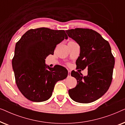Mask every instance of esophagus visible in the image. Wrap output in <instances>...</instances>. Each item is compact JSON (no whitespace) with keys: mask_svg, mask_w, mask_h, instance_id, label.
I'll return each instance as SVG.
<instances>
[{"mask_svg":"<svg viewBox=\"0 0 125 125\" xmlns=\"http://www.w3.org/2000/svg\"><path fill=\"white\" fill-rule=\"evenodd\" d=\"M71 76V71H68V77H70Z\"/></svg>","mask_w":125,"mask_h":125,"instance_id":"esophagus-1","label":"esophagus"}]
</instances>
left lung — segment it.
<instances>
[{"label": "left lung", "instance_id": "left-lung-1", "mask_svg": "<svg viewBox=\"0 0 125 125\" xmlns=\"http://www.w3.org/2000/svg\"><path fill=\"white\" fill-rule=\"evenodd\" d=\"M66 32L80 47L77 68L83 70L88 67V69L85 76L72 72L71 76L77 83L74 88L69 90V96L79 103L95 101L107 91L112 81L115 60L110 44L100 33L90 29H72Z\"/></svg>", "mask_w": 125, "mask_h": 125}]
</instances>
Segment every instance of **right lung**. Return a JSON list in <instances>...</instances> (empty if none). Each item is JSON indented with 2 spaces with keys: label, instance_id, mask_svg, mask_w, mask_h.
I'll list each match as a JSON object with an SVG mask.
<instances>
[{
  "label": "right lung",
  "instance_id": "add662e5",
  "mask_svg": "<svg viewBox=\"0 0 125 125\" xmlns=\"http://www.w3.org/2000/svg\"><path fill=\"white\" fill-rule=\"evenodd\" d=\"M68 38L64 30L39 28L28 30L17 42L12 65L18 88L28 100H48L56 83L67 77L65 68L49 67L45 59L53 54L58 44Z\"/></svg>",
  "mask_w": 125,
  "mask_h": 125
}]
</instances>
